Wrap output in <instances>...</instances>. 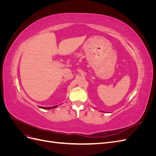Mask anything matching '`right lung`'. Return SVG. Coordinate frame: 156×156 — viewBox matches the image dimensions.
<instances>
[{"mask_svg": "<svg viewBox=\"0 0 156 156\" xmlns=\"http://www.w3.org/2000/svg\"><path fill=\"white\" fill-rule=\"evenodd\" d=\"M58 105H56V106H53V107H41L42 108H44V109H50V108H55L57 107Z\"/></svg>", "mask_w": 156, "mask_h": 156, "instance_id": "right-lung-1", "label": "right lung"}]
</instances>
